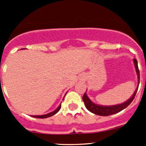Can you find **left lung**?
I'll use <instances>...</instances> for the list:
<instances>
[{"mask_svg":"<svg viewBox=\"0 0 146 146\" xmlns=\"http://www.w3.org/2000/svg\"><path fill=\"white\" fill-rule=\"evenodd\" d=\"M134 63H135V68H136V71L137 73V78H138V82L139 84L140 80V74H139V70L138 68V64H137V60H134ZM139 87V86H138ZM138 87L135 91L134 94L132 95L131 98H130L128 101H126L124 103L121 104L115 105V106H99L93 104V102L90 100V99L87 97L86 93H84L82 97V100L86 108L89 110L91 113L95 114V115H100V116H108V115H113V114H116L119 112L121 111L124 108L128 107L129 105L131 104V102L133 101L134 98H135V95L138 90Z\"/></svg>","mask_w":146,"mask_h":146,"instance_id":"8db88e82","label":"left lung"}]
</instances>
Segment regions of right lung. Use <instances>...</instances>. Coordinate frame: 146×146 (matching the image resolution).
I'll return each mask as SVG.
<instances>
[{
	"label": "right lung",
	"mask_w": 146,
	"mask_h": 146,
	"mask_svg": "<svg viewBox=\"0 0 146 146\" xmlns=\"http://www.w3.org/2000/svg\"><path fill=\"white\" fill-rule=\"evenodd\" d=\"M60 108H61V105H60L59 106H58V108H57L56 110H54V111L51 112V113H50L46 114V115H32V116H31V117H35V118H41V119L47 118V117H51V116H53V115H54L55 114H56L58 111H59Z\"/></svg>",
	"instance_id": "obj_1"
}]
</instances>
